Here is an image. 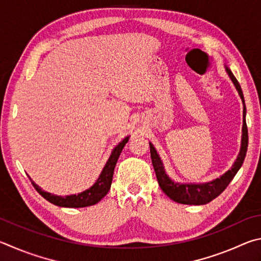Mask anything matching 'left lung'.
<instances>
[{
	"mask_svg": "<svg viewBox=\"0 0 261 261\" xmlns=\"http://www.w3.org/2000/svg\"><path fill=\"white\" fill-rule=\"evenodd\" d=\"M226 72L229 75L230 80L234 84L236 90L239 91V95L243 102V127H242V140H241V149L237 156L235 163L232 164L230 170H228L226 173H223L217 179L208 182H202V184H180V182L173 181L170 176L167 175L164 167L162 158L159 157L156 148L153 147L151 142H149L150 145V153H151V161L153 165V170L156 172V176L158 184L161 186L162 190L172 200L180 204L187 205H204L207 204L217 198L223 190L227 188V186L230 184L231 180L234 179L236 173L242 166L246 156V150H248L249 136H248V127H246L245 116H246V108L244 103V96L242 93L241 86L236 77L232 74L231 71L225 66Z\"/></svg>",
	"mask_w": 261,
	"mask_h": 261,
	"instance_id": "left-lung-1",
	"label": "left lung"
}]
</instances>
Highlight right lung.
<instances>
[{
    "label": "right lung",
    "mask_w": 261,
    "mask_h": 261,
    "mask_svg": "<svg viewBox=\"0 0 261 261\" xmlns=\"http://www.w3.org/2000/svg\"><path fill=\"white\" fill-rule=\"evenodd\" d=\"M129 140V136H126L121 142H119L116 147L112 149L111 154L108 159L107 164H105L102 172L98 176V179L95 181V184L90 187V188L81 191L79 194H72V195H66V196H58L50 194L48 191H44L40 188V187L35 184L34 181H32V185L35 188V190L54 205H57V206L61 207H86V206H91V205H95L98 203L100 199H102L105 195L109 193L110 187L112 184V177H113V171L114 167H116V164L118 162V158L120 156L123 147H125L126 143Z\"/></svg>",
    "instance_id": "1"
}]
</instances>
